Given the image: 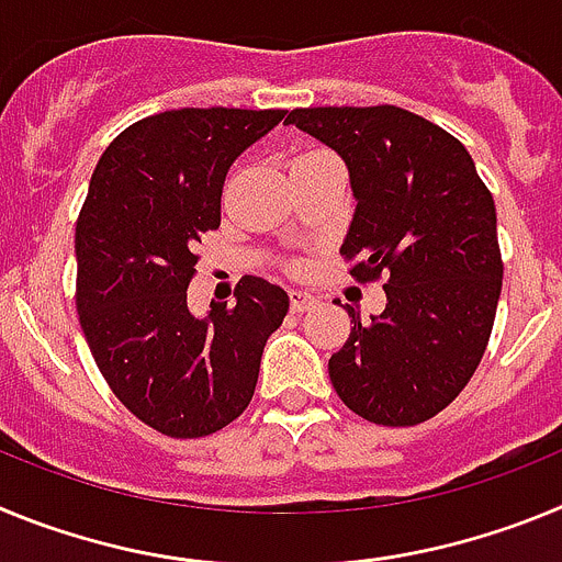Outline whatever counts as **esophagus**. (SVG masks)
Wrapping results in <instances>:
<instances>
[{"label":"esophagus","instance_id":"obj_1","mask_svg":"<svg viewBox=\"0 0 562 562\" xmlns=\"http://www.w3.org/2000/svg\"><path fill=\"white\" fill-rule=\"evenodd\" d=\"M315 304H317V297L310 295V292L290 290V306H292V312H297V315H304V312H310Z\"/></svg>","mask_w":562,"mask_h":562}]
</instances>
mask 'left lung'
<instances>
[{"mask_svg": "<svg viewBox=\"0 0 562 562\" xmlns=\"http://www.w3.org/2000/svg\"><path fill=\"white\" fill-rule=\"evenodd\" d=\"M286 123L349 168V272L360 284L385 276L380 315L360 321L349 306L331 385L374 425L428 422L470 382L493 331L504 278L493 193L453 134L408 109H292Z\"/></svg>", "mask_w": 562, "mask_h": 562, "instance_id": "8db88e82", "label": "left lung"}]
</instances>
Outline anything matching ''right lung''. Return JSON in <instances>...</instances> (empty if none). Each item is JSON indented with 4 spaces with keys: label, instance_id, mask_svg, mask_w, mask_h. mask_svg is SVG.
Returning a JSON list of instances; mask_svg holds the SVG:
<instances>
[{
    "label": "right lung",
    "instance_id": "right-lung-1",
    "mask_svg": "<svg viewBox=\"0 0 562 562\" xmlns=\"http://www.w3.org/2000/svg\"><path fill=\"white\" fill-rule=\"evenodd\" d=\"M284 109H171L109 143L76 227V306L114 396L148 428L200 439L245 414L267 337L290 295L245 276L236 304L188 310L196 241L222 222V186L238 154Z\"/></svg>",
    "mask_w": 562,
    "mask_h": 562
}]
</instances>
